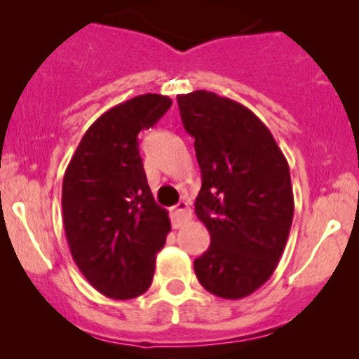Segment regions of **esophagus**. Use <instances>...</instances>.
Masks as SVG:
<instances>
[{"instance_id": "1", "label": "esophagus", "mask_w": 359, "mask_h": 359, "mask_svg": "<svg viewBox=\"0 0 359 359\" xmlns=\"http://www.w3.org/2000/svg\"><path fill=\"white\" fill-rule=\"evenodd\" d=\"M191 217L192 211L187 205V203H179L174 209H172V226H174V228H180L185 222L191 221Z\"/></svg>"}]
</instances>
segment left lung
Here are the masks:
<instances>
[{"instance_id":"obj_1","label":"left lung","mask_w":359,"mask_h":359,"mask_svg":"<svg viewBox=\"0 0 359 359\" xmlns=\"http://www.w3.org/2000/svg\"><path fill=\"white\" fill-rule=\"evenodd\" d=\"M177 102L203 175L196 214L211 234L194 271L211 294L243 299L271 277L290 233L287 158L262 119L240 102L209 90L179 94Z\"/></svg>"}]
</instances>
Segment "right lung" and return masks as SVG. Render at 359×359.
I'll use <instances>...</instances> for the list:
<instances>
[{
	"mask_svg": "<svg viewBox=\"0 0 359 359\" xmlns=\"http://www.w3.org/2000/svg\"><path fill=\"white\" fill-rule=\"evenodd\" d=\"M172 106L142 94L101 114L82 137L64 174L62 217L71 255L86 280L116 300L145 294L155 255L170 231L168 212L148 187L138 133Z\"/></svg>",
	"mask_w": 359,
	"mask_h": 359,
	"instance_id": "obj_1",
	"label": "right lung"
}]
</instances>
